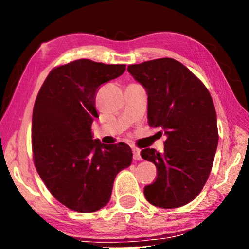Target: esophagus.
I'll use <instances>...</instances> for the list:
<instances>
[{"label": "esophagus", "mask_w": 249, "mask_h": 249, "mask_svg": "<svg viewBox=\"0 0 249 249\" xmlns=\"http://www.w3.org/2000/svg\"><path fill=\"white\" fill-rule=\"evenodd\" d=\"M133 158L135 160H142L141 150L138 149V148H133Z\"/></svg>", "instance_id": "obj_1"}]
</instances>
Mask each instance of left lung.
<instances>
[{
	"label": "left lung",
	"instance_id": "1",
	"mask_svg": "<svg viewBox=\"0 0 249 249\" xmlns=\"http://www.w3.org/2000/svg\"><path fill=\"white\" fill-rule=\"evenodd\" d=\"M127 70L148 95L149 126L167 137L163 153H141L157 168L145 197L158 208H179L196 199L212 169L218 142L213 100L201 80L172 58L129 65Z\"/></svg>",
	"mask_w": 249,
	"mask_h": 249
}]
</instances>
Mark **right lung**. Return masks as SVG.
<instances>
[{
    "label": "right lung",
    "mask_w": 249,
    "mask_h": 249,
    "mask_svg": "<svg viewBox=\"0 0 249 249\" xmlns=\"http://www.w3.org/2000/svg\"><path fill=\"white\" fill-rule=\"evenodd\" d=\"M125 65L79 59L50 71L33 109L32 146L36 170L50 193L67 208L95 212L108 203L113 183L132 163L124 142L92 140L99 117L95 95L100 86L124 73Z\"/></svg>",
    "instance_id": "add662e5"
}]
</instances>
